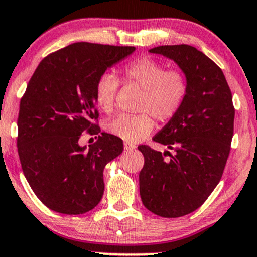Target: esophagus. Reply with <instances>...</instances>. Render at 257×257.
<instances>
[{"mask_svg":"<svg viewBox=\"0 0 257 257\" xmlns=\"http://www.w3.org/2000/svg\"><path fill=\"white\" fill-rule=\"evenodd\" d=\"M123 147H125L126 151H135V150H136V146L131 145V143H127V142L125 143V146H123Z\"/></svg>","mask_w":257,"mask_h":257,"instance_id":"1","label":"esophagus"}]
</instances>
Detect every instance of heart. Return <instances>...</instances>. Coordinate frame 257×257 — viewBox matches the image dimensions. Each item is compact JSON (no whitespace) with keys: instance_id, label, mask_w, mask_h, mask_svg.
<instances>
[{"instance_id":"1","label":"heart","mask_w":257,"mask_h":257,"mask_svg":"<svg viewBox=\"0 0 257 257\" xmlns=\"http://www.w3.org/2000/svg\"><path fill=\"white\" fill-rule=\"evenodd\" d=\"M123 77L128 83L142 88L139 115H118L110 118L105 127L118 139L136 143L146 139L153 130L152 115L159 121H168L183 105L187 93L186 77L181 71L165 70L164 65L151 57H140L123 67ZM120 81L112 72H105L95 84V100L104 112H111Z\"/></svg>"}]
</instances>
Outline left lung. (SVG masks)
I'll use <instances>...</instances> for the list:
<instances>
[{
  "mask_svg": "<svg viewBox=\"0 0 257 257\" xmlns=\"http://www.w3.org/2000/svg\"><path fill=\"white\" fill-rule=\"evenodd\" d=\"M178 65L186 77L187 93L180 110L153 141L164 153L140 146L145 165L140 195L148 211L178 218L196 211L219 183L234 131L230 89L222 70L190 45H163L148 50ZM165 155L170 158L164 160Z\"/></svg>",
  "mask_w": 257,
  "mask_h": 257,
  "instance_id": "8db88e82",
  "label": "left lung"
}]
</instances>
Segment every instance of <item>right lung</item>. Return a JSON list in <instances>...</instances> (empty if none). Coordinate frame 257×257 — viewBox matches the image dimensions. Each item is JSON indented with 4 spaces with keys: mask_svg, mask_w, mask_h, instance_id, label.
Instances as JSON below:
<instances>
[{
    "mask_svg": "<svg viewBox=\"0 0 257 257\" xmlns=\"http://www.w3.org/2000/svg\"><path fill=\"white\" fill-rule=\"evenodd\" d=\"M134 46L74 43L39 63L21 100L18 154L32 190L46 207L82 214L100 202L104 168L123 151L122 140L101 132L79 145L84 131L100 132L95 84L107 68L134 54Z\"/></svg>",
    "mask_w": 257,
    "mask_h": 257,
    "instance_id": "add662e5",
    "label": "right lung"
}]
</instances>
